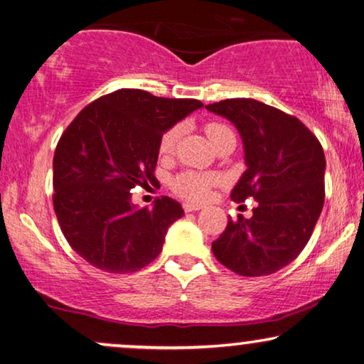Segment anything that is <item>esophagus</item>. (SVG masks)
Masks as SVG:
<instances>
[{"instance_id":"34e87169","label":"esophagus","mask_w":364,"mask_h":364,"mask_svg":"<svg viewBox=\"0 0 364 364\" xmlns=\"http://www.w3.org/2000/svg\"><path fill=\"white\" fill-rule=\"evenodd\" d=\"M202 205H198V203H191V202H186L183 203V210L186 212H197L200 210Z\"/></svg>"}]
</instances>
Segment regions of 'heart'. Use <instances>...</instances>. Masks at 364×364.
<instances>
[{
    "instance_id": "obj_1",
    "label": "heart",
    "mask_w": 364,
    "mask_h": 364,
    "mask_svg": "<svg viewBox=\"0 0 364 364\" xmlns=\"http://www.w3.org/2000/svg\"><path fill=\"white\" fill-rule=\"evenodd\" d=\"M205 131L208 141L212 144L217 141L218 137L223 136V134L232 132L225 124L220 122H208L203 127ZM178 139V127L173 126L167 129L166 132L162 134L161 142H159V151H161L162 156H167L173 151ZM222 181V177L218 173H207V172H196V171H186L172 181V188L176 191L178 196L187 198V200L192 202H200L205 200L210 193L212 187Z\"/></svg>"
}]
</instances>
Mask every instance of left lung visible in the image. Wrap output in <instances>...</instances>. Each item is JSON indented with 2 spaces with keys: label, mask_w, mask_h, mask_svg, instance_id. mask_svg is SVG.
I'll return each mask as SVG.
<instances>
[{
  "label": "left lung",
  "mask_w": 364,
  "mask_h": 364,
  "mask_svg": "<svg viewBox=\"0 0 364 364\" xmlns=\"http://www.w3.org/2000/svg\"><path fill=\"white\" fill-rule=\"evenodd\" d=\"M205 109L228 119L242 137L247 171L232 200L258 202L252 218H228L212 252L242 277L272 275L300 255L321 213L323 147L295 116L255 99H225Z\"/></svg>",
  "instance_id": "1"
}]
</instances>
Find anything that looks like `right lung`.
<instances>
[{
	"instance_id": "obj_1",
	"label": "right lung",
	"mask_w": 364,
	"mask_h": 364,
	"mask_svg": "<svg viewBox=\"0 0 364 364\" xmlns=\"http://www.w3.org/2000/svg\"><path fill=\"white\" fill-rule=\"evenodd\" d=\"M202 106L197 99L119 89L69 124L53 159V203L79 257L109 273H132L156 260L182 205L162 197L139 208L131 191L156 181L162 134Z\"/></svg>"
}]
</instances>
